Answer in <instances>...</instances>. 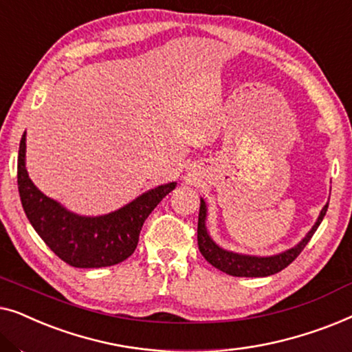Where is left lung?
<instances>
[{"instance_id": "8db88e82", "label": "left lung", "mask_w": 352, "mask_h": 352, "mask_svg": "<svg viewBox=\"0 0 352 352\" xmlns=\"http://www.w3.org/2000/svg\"><path fill=\"white\" fill-rule=\"evenodd\" d=\"M327 208H329V204H327L324 208H322L319 218H317V223L312 226V229L307 232L305 239L301 240L296 247H293L287 252L280 254H276V256H245V254H237L232 252H226V250L219 248L213 240L210 239L208 232H206L205 228V218H206V205L204 200H200V211H199V226H197V242H199V250L200 253L204 254V258L208 261L211 266H214L219 271H223L229 276L234 277H267L272 276V274L280 272L282 269H285L288 264H292L298 258L305 247L309 242L312 235L319 228L322 219L327 213Z\"/></svg>"}]
</instances>
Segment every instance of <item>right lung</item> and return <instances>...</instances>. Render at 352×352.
<instances>
[{
  "label": "right lung",
  "instance_id": "1",
  "mask_svg": "<svg viewBox=\"0 0 352 352\" xmlns=\"http://www.w3.org/2000/svg\"><path fill=\"white\" fill-rule=\"evenodd\" d=\"M17 186L28 221L47 247L74 267L113 266L131 256L144 221L176 187L158 186L113 213L86 218L67 211L36 189L25 170V133L17 158Z\"/></svg>",
  "mask_w": 352,
  "mask_h": 352
}]
</instances>
